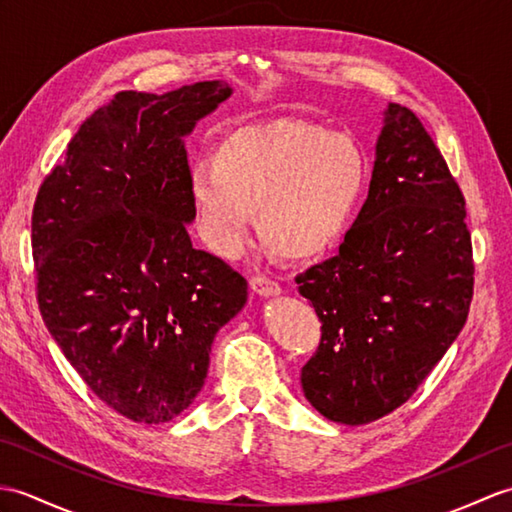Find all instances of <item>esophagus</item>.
Masks as SVG:
<instances>
[{
    "label": "esophagus",
    "instance_id": "34e87169",
    "mask_svg": "<svg viewBox=\"0 0 512 512\" xmlns=\"http://www.w3.org/2000/svg\"><path fill=\"white\" fill-rule=\"evenodd\" d=\"M250 288H253L257 297H279L281 295V286L277 284V281L262 277V275L250 279Z\"/></svg>",
    "mask_w": 512,
    "mask_h": 512
}]
</instances>
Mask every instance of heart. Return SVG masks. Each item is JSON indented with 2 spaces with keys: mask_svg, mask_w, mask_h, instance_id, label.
Listing matches in <instances>:
<instances>
[{
  "mask_svg": "<svg viewBox=\"0 0 512 512\" xmlns=\"http://www.w3.org/2000/svg\"><path fill=\"white\" fill-rule=\"evenodd\" d=\"M367 162L345 134L297 118L228 132L191 162L187 195L211 250L237 257L255 224L279 255L317 259L341 242L361 206Z\"/></svg>",
  "mask_w": 512,
  "mask_h": 512,
  "instance_id": "b5f03b06",
  "label": "heart"
}]
</instances>
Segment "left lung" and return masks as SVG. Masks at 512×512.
<instances>
[{
	"label": "left lung",
	"mask_w": 512,
	"mask_h": 512,
	"mask_svg": "<svg viewBox=\"0 0 512 512\" xmlns=\"http://www.w3.org/2000/svg\"><path fill=\"white\" fill-rule=\"evenodd\" d=\"M464 198L427 129L389 103L369 193L339 255L297 277L321 319L303 396L332 422H374L407 402L451 343L473 297Z\"/></svg>",
	"instance_id": "obj_1"
}]
</instances>
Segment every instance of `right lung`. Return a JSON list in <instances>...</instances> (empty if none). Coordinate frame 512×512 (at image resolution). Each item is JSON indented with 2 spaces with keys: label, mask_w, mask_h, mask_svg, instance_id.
Segmentation results:
<instances>
[{
  "label": "right lung",
  "mask_w": 512,
  "mask_h": 512,
  "mask_svg": "<svg viewBox=\"0 0 512 512\" xmlns=\"http://www.w3.org/2000/svg\"><path fill=\"white\" fill-rule=\"evenodd\" d=\"M231 94L224 81L118 92L37 193L43 323L94 394L134 422H169L191 405L215 334L246 306V279L187 233L184 138Z\"/></svg>",
  "instance_id": "add662e5"
}]
</instances>
